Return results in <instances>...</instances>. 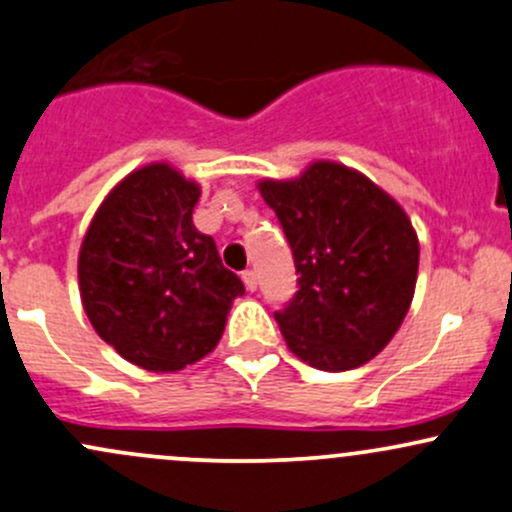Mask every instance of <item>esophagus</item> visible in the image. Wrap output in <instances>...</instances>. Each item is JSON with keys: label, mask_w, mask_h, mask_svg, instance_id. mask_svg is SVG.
<instances>
[{"label": "esophagus", "mask_w": 512, "mask_h": 512, "mask_svg": "<svg viewBox=\"0 0 512 512\" xmlns=\"http://www.w3.org/2000/svg\"><path fill=\"white\" fill-rule=\"evenodd\" d=\"M242 282H245V287L250 289V292H255V289H257V274L252 270H245V272H242Z\"/></svg>", "instance_id": "34e87169"}]
</instances>
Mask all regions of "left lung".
Returning <instances> with one entry per match:
<instances>
[{"mask_svg":"<svg viewBox=\"0 0 512 512\" xmlns=\"http://www.w3.org/2000/svg\"><path fill=\"white\" fill-rule=\"evenodd\" d=\"M257 188L277 213L299 274V292L274 314L289 351L328 373L368 363L414 297L419 240L407 213L336 161H314L299 179H265Z\"/></svg>","mask_w":512,"mask_h":512,"instance_id":"1","label":"left lung"}]
</instances>
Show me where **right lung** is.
<instances>
[{
	"label": "right lung",
	"instance_id": "obj_1",
	"mask_svg": "<svg viewBox=\"0 0 512 512\" xmlns=\"http://www.w3.org/2000/svg\"><path fill=\"white\" fill-rule=\"evenodd\" d=\"M201 186L166 161L125 176L100 203L78 255L83 309L98 336L152 373H174L218 346L245 294L211 235L193 225Z\"/></svg>",
	"mask_w": 512,
	"mask_h": 512
}]
</instances>
